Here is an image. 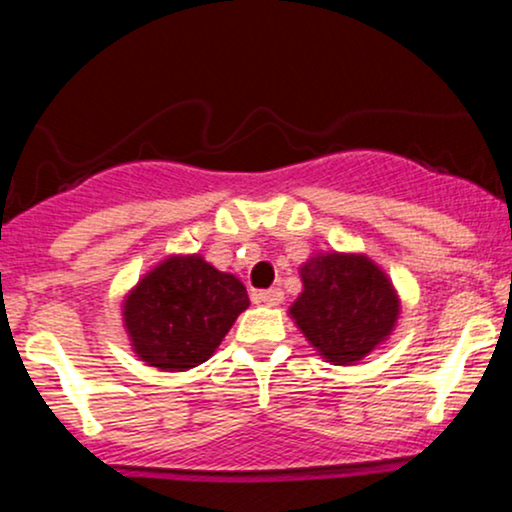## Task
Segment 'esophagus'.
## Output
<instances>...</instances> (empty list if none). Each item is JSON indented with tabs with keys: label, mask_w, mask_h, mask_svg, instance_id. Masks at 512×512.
Returning a JSON list of instances; mask_svg holds the SVG:
<instances>
[{
	"label": "esophagus",
	"mask_w": 512,
	"mask_h": 512,
	"mask_svg": "<svg viewBox=\"0 0 512 512\" xmlns=\"http://www.w3.org/2000/svg\"><path fill=\"white\" fill-rule=\"evenodd\" d=\"M255 301H257V303L269 305V308H274V305H281V303H284V291H281V289L257 291V293H255Z\"/></svg>",
	"instance_id": "obj_1"
}]
</instances>
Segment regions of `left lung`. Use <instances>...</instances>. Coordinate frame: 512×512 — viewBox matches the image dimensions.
Wrapping results in <instances>:
<instances>
[{"label": "left lung", "instance_id": "1", "mask_svg": "<svg viewBox=\"0 0 512 512\" xmlns=\"http://www.w3.org/2000/svg\"><path fill=\"white\" fill-rule=\"evenodd\" d=\"M303 293L289 315L334 366H354L390 337L399 296L390 276L356 252H320L301 267Z\"/></svg>", "mask_w": 512, "mask_h": 512}]
</instances>
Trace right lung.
Here are the masks:
<instances>
[{"mask_svg":"<svg viewBox=\"0 0 512 512\" xmlns=\"http://www.w3.org/2000/svg\"><path fill=\"white\" fill-rule=\"evenodd\" d=\"M248 305L233 274L202 255H170L127 293L122 322L134 354L173 373L207 361Z\"/></svg>","mask_w":512,"mask_h":512,"instance_id":"add662e5","label":"right lung"}]
</instances>
